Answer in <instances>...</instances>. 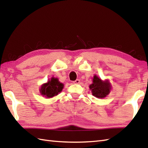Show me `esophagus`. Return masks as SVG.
<instances>
[{"label": "esophagus", "mask_w": 148, "mask_h": 148, "mask_svg": "<svg viewBox=\"0 0 148 148\" xmlns=\"http://www.w3.org/2000/svg\"><path fill=\"white\" fill-rule=\"evenodd\" d=\"M79 79H76L75 81L73 82L75 84H78V83H79Z\"/></svg>", "instance_id": "1"}]
</instances>
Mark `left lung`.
<instances>
[{
	"label": "left lung",
	"instance_id": "1",
	"mask_svg": "<svg viewBox=\"0 0 148 148\" xmlns=\"http://www.w3.org/2000/svg\"><path fill=\"white\" fill-rule=\"evenodd\" d=\"M111 88L112 86L108 79L102 81L96 75L92 78V83L89 85V89L91 90L92 95L101 99L109 95Z\"/></svg>",
	"mask_w": 148,
	"mask_h": 148
}]
</instances>
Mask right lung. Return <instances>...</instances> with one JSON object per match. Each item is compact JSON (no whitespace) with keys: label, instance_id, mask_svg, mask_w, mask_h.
<instances>
[{"label":"right lung","instance_id":"right-lung-1","mask_svg":"<svg viewBox=\"0 0 148 148\" xmlns=\"http://www.w3.org/2000/svg\"><path fill=\"white\" fill-rule=\"evenodd\" d=\"M64 84L60 83L58 78L52 77L47 83L43 84L39 89L40 93L47 98H51L58 95L64 88Z\"/></svg>","mask_w":148,"mask_h":148}]
</instances>
